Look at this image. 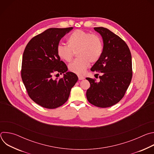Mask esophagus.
I'll return each instance as SVG.
<instances>
[{
    "label": "esophagus",
    "mask_w": 154,
    "mask_h": 154,
    "mask_svg": "<svg viewBox=\"0 0 154 154\" xmlns=\"http://www.w3.org/2000/svg\"><path fill=\"white\" fill-rule=\"evenodd\" d=\"M78 78H79V80H83V79H85L84 77L81 76V75H79V76H78Z\"/></svg>",
    "instance_id": "esophagus-1"
}]
</instances>
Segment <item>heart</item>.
I'll list each match as a JSON object with an SVG mask.
<instances>
[{"mask_svg":"<svg viewBox=\"0 0 154 154\" xmlns=\"http://www.w3.org/2000/svg\"><path fill=\"white\" fill-rule=\"evenodd\" d=\"M68 45H59L57 48L58 57L65 61L69 62L74 52H77L79 58L69 64V70L76 74L82 75L89 67L90 62L96 63L103 52V42L97 35L82 30L74 31L67 39Z\"/></svg>","mask_w":154,"mask_h":154,"instance_id":"heart-1","label":"heart"}]
</instances>
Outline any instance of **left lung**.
Returning a JSON list of instances; mask_svg holds the SVG:
<instances>
[{"label": "left lung", "instance_id": "8db88e82", "mask_svg": "<svg viewBox=\"0 0 154 154\" xmlns=\"http://www.w3.org/2000/svg\"><path fill=\"white\" fill-rule=\"evenodd\" d=\"M102 37L103 49L100 59L91 69L102 73L100 81L86 78L90 83L86 91L88 102L100 108L112 106L119 102L132 78V63L130 49L125 42L106 28L94 27Z\"/></svg>", "mask_w": 154, "mask_h": 154}]
</instances>
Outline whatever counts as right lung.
Listing matches in <instances>:
<instances>
[{"mask_svg":"<svg viewBox=\"0 0 154 154\" xmlns=\"http://www.w3.org/2000/svg\"><path fill=\"white\" fill-rule=\"evenodd\" d=\"M72 29H48L32 38L24 51L22 80L29 97L44 108L54 109L63 105L78 80L75 74L67 71V66L57 54L60 39ZM55 73H63V77L54 79Z\"/></svg>","mask_w":154,"mask_h":154,"instance_id":"add662e5","label":"right lung"}]
</instances>
